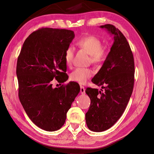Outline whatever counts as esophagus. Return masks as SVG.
<instances>
[{
	"label": "esophagus",
	"instance_id": "1",
	"mask_svg": "<svg viewBox=\"0 0 154 154\" xmlns=\"http://www.w3.org/2000/svg\"><path fill=\"white\" fill-rule=\"evenodd\" d=\"M80 93L84 94L85 93V87L84 86H80Z\"/></svg>",
	"mask_w": 154,
	"mask_h": 154
}]
</instances>
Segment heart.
I'll return each instance as SVG.
<instances>
[{
  "instance_id": "obj_1",
  "label": "heart",
  "mask_w": 154,
  "mask_h": 154,
  "mask_svg": "<svg viewBox=\"0 0 154 154\" xmlns=\"http://www.w3.org/2000/svg\"><path fill=\"white\" fill-rule=\"evenodd\" d=\"M77 45L81 49L85 51L91 55L92 63H102L106 59V51L103 48L101 40L94 35H87L80 38L77 42ZM75 53L74 47L69 45L64 53L65 62L67 66L70 67L72 63ZM94 74L93 70L89 68H77L70 75V79L73 82L80 84H85L87 80Z\"/></svg>"
}]
</instances>
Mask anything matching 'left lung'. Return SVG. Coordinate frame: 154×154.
<instances>
[{
	"label": "left lung",
	"instance_id": "8db88e82",
	"mask_svg": "<svg viewBox=\"0 0 154 154\" xmlns=\"http://www.w3.org/2000/svg\"><path fill=\"white\" fill-rule=\"evenodd\" d=\"M113 37L110 51L92 82L102 89L87 88L91 105L85 114L88 128L102 132L114 125L122 116L132 94L134 60L130 45L123 34L111 24L100 26Z\"/></svg>",
	"mask_w": 154,
	"mask_h": 154
}]
</instances>
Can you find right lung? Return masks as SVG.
<instances>
[{"instance_id": "1", "label": "right lung", "mask_w": 154, "mask_h": 154, "mask_svg": "<svg viewBox=\"0 0 154 154\" xmlns=\"http://www.w3.org/2000/svg\"><path fill=\"white\" fill-rule=\"evenodd\" d=\"M74 31L42 28L24 42L17 59L16 74L19 97L29 119L48 132L60 129L72 102L80 92L77 83L53 88L51 81H67L64 53L74 39Z\"/></svg>"}]
</instances>
